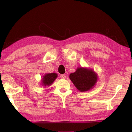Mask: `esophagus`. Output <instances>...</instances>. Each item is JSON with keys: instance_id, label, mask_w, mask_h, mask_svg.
<instances>
[{"instance_id": "esophagus-1", "label": "esophagus", "mask_w": 132, "mask_h": 132, "mask_svg": "<svg viewBox=\"0 0 132 132\" xmlns=\"http://www.w3.org/2000/svg\"><path fill=\"white\" fill-rule=\"evenodd\" d=\"M60 77H61V79H65L66 78V75H65V74H61V75H60Z\"/></svg>"}]
</instances>
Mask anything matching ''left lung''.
Instances as JSON below:
<instances>
[{"label":"left lung","instance_id":"1","mask_svg":"<svg viewBox=\"0 0 132 132\" xmlns=\"http://www.w3.org/2000/svg\"><path fill=\"white\" fill-rule=\"evenodd\" d=\"M70 79L80 92H86L93 88L97 82L98 76L91 69L79 67L69 75Z\"/></svg>","mask_w":132,"mask_h":132}]
</instances>
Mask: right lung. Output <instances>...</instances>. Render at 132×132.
<instances>
[{
  "mask_svg": "<svg viewBox=\"0 0 132 132\" xmlns=\"http://www.w3.org/2000/svg\"><path fill=\"white\" fill-rule=\"evenodd\" d=\"M57 77L58 74L55 72L45 74L43 76V79H41V85L44 87H49L52 85Z\"/></svg>",
  "mask_w": 132,
  "mask_h": 132,
  "instance_id": "right-lung-1",
  "label": "right lung"
}]
</instances>
